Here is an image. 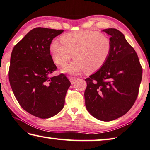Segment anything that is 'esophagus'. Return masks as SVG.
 Returning <instances> with one entry per match:
<instances>
[{"mask_svg":"<svg viewBox=\"0 0 150 150\" xmlns=\"http://www.w3.org/2000/svg\"><path fill=\"white\" fill-rule=\"evenodd\" d=\"M69 80L71 83V84H74L75 82L76 81V80H77V78L71 77H69Z\"/></svg>","mask_w":150,"mask_h":150,"instance_id":"esophagus-1","label":"esophagus"}]
</instances>
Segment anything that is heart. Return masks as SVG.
Returning a JSON list of instances; mask_svg holds the SVG:
<instances>
[{
    "instance_id": "obj_1",
    "label": "heart",
    "mask_w": 150,
    "mask_h": 150,
    "mask_svg": "<svg viewBox=\"0 0 150 150\" xmlns=\"http://www.w3.org/2000/svg\"><path fill=\"white\" fill-rule=\"evenodd\" d=\"M61 41L54 40L49 50L56 63L64 65L72 58V62L66 65L63 72L72 75L79 74L86 70L94 73L103 66L111 50L109 37L93 30H80L64 35Z\"/></svg>"
}]
</instances>
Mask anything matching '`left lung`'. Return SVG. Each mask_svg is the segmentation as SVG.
<instances>
[{
    "instance_id": "1",
    "label": "left lung",
    "mask_w": 150,
    "mask_h": 150,
    "mask_svg": "<svg viewBox=\"0 0 150 150\" xmlns=\"http://www.w3.org/2000/svg\"><path fill=\"white\" fill-rule=\"evenodd\" d=\"M103 31L111 36V50L103 66L85 79V105L94 117L109 122L125 115L136 100L142 67L134 49L115 28Z\"/></svg>"
}]
</instances>
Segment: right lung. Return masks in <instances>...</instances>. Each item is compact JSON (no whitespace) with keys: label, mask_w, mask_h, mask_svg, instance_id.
I'll return each instance as SVG.
<instances>
[{"label":"right lung","mask_w":150,"mask_h":150,"mask_svg":"<svg viewBox=\"0 0 150 150\" xmlns=\"http://www.w3.org/2000/svg\"><path fill=\"white\" fill-rule=\"evenodd\" d=\"M63 32L35 28L12 51L8 71L12 90L22 108L37 117L49 118L60 112L71 85L63 73L49 77L57 69L50 53V45Z\"/></svg>","instance_id":"right-lung-1"}]
</instances>
